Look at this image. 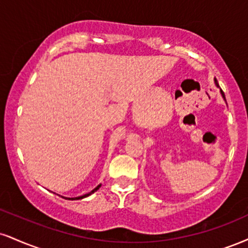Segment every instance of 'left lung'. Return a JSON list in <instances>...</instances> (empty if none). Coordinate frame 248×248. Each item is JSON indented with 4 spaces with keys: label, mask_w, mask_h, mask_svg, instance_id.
<instances>
[{
    "label": "left lung",
    "mask_w": 248,
    "mask_h": 248,
    "mask_svg": "<svg viewBox=\"0 0 248 248\" xmlns=\"http://www.w3.org/2000/svg\"><path fill=\"white\" fill-rule=\"evenodd\" d=\"M215 84H216V85H217V86H218V88H219L218 83H217V80H216V79H215ZM220 93H222V95H223V98H224V100H225V95H224V92H223L222 90H220Z\"/></svg>",
    "instance_id": "1"
}]
</instances>
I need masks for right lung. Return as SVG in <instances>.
Masks as SVG:
<instances>
[{"mask_svg": "<svg viewBox=\"0 0 248 248\" xmlns=\"http://www.w3.org/2000/svg\"><path fill=\"white\" fill-rule=\"evenodd\" d=\"M100 186H101V185H98V186L95 187L94 189H92L90 193H88V194H84V195H82V196H78V198H64V199H68V200H80V199L88 198L89 195H91V194H93V193L95 192V190H98V189H99V188H100Z\"/></svg>", "mask_w": 248, "mask_h": 248, "instance_id": "1", "label": "right lung"}]
</instances>
